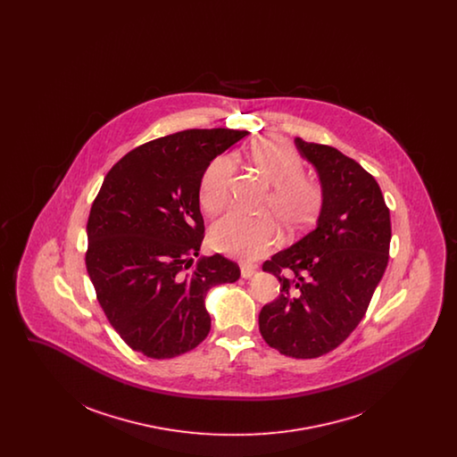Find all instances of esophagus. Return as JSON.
I'll list each match as a JSON object with an SVG mask.
<instances>
[{
	"label": "esophagus",
	"instance_id": "obj_1",
	"mask_svg": "<svg viewBox=\"0 0 457 457\" xmlns=\"http://www.w3.org/2000/svg\"><path fill=\"white\" fill-rule=\"evenodd\" d=\"M255 272H257V265H252V263H243L241 265V278L250 279Z\"/></svg>",
	"mask_w": 457,
	"mask_h": 457
}]
</instances>
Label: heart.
Listing matches in <instances>:
<instances>
[{
    "label": "heart",
    "instance_id": "1",
    "mask_svg": "<svg viewBox=\"0 0 457 457\" xmlns=\"http://www.w3.org/2000/svg\"><path fill=\"white\" fill-rule=\"evenodd\" d=\"M252 161L262 178L274 187L265 198L263 211L270 212L286 231L296 233L308 228L322 205V190L304 176L302 155L284 140L265 138L252 147ZM235 170L233 154L218 155L205 168L198 188V200L205 212L216 214L226 207ZM209 238L220 253L253 261L278 243L279 231L267 216L250 218L229 212L212 224Z\"/></svg>",
    "mask_w": 457,
    "mask_h": 457
}]
</instances>
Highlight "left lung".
I'll return each instance as SVG.
<instances>
[{
	"label": "left lung",
	"mask_w": 457,
	"mask_h": 457,
	"mask_svg": "<svg viewBox=\"0 0 457 457\" xmlns=\"http://www.w3.org/2000/svg\"><path fill=\"white\" fill-rule=\"evenodd\" d=\"M322 183L315 229L263 262L281 295L259 315L262 337L291 358H319L365 317L391 245V214L375 178L337 149L295 138Z\"/></svg>",
	"instance_id": "left-lung-1"
}]
</instances>
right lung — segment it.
Here are the masks:
<instances>
[{
	"mask_svg": "<svg viewBox=\"0 0 457 457\" xmlns=\"http://www.w3.org/2000/svg\"><path fill=\"white\" fill-rule=\"evenodd\" d=\"M246 131H178L123 155L90 207L86 265L109 324L133 351L166 360L196 348L211 330L205 295L238 281L222 255L192 267L204 239L200 179Z\"/></svg>",
	"mask_w": 457,
	"mask_h": 457,
	"instance_id": "1",
	"label": "right lung"
}]
</instances>
